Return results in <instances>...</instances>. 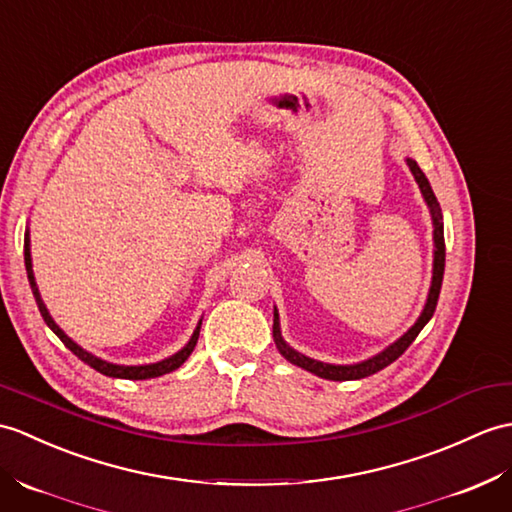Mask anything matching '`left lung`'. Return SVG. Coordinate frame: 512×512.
Returning <instances> with one entry per match:
<instances>
[{
	"instance_id": "8db88e82",
	"label": "left lung",
	"mask_w": 512,
	"mask_h": 512,
	"mask_svg": "<svg viewBox=\"0 0 512 512\" xmlns=\"http://www.w3.org/2000/svg\"><path fill=\"white\" fill-rule=\"evenodd\" d=\"M408 168L414 176V181H417L421 194H423V200L427 209H430V216H432V227H434V264H432V283H430V292H427V301L423 305V312L421 316L417 318V323H414L406 334H403L401 338H397L392 344H388V347L384 351H379L377 355H373V358L368 360H362V362H355V364H329V362H320V360H314V358H307V355L299 353L296 349H292L288 342L283 340L281 336V325H279V312L275 307V320H272V338H275V344L279 353L283 355L285 360H288L290 364L294 366H301L305 368V371H310L318 377L323 379H331V382H349V379H362V377H368L373 375L377 371H382V368H386L388 364L395 362L399 355L406 351L410 344L414 342V338H417L421 334V329L430 323V318L434 316V310H436V303H438V294H441V285H443V272H445V235H443V211H441V205H438V200L432 192V185L430 181H427V176L423 174V170L417 165V161L414 159H406Z\"/></svg>"
}]
</instances>
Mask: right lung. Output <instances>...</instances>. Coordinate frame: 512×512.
<instances>
[{"mask_svg": "<svg viewBox=\"0 0 512 512\" xmlns=\"http://www.w3.org/2000/svg\"><path fill=\"white\" fill-rule=\"evenodd\" d=\"M23 259H26V270H28V281H30V288H32V294L34 299H37V305H39V312L45 320V325L50 327L54 334L61 338V342L65 344V347L76 355V358H80L85 364H89L91 368H95V371L106 375V377H120V379H150V377H161L165 373H172L176 371L178 366H181L189 355H192L196 342H198V336H200V325H202V318L198 320V325L194 329L192 338H189V342L185 344V347L181 351H176L174 355H170V358H165L161 362H154V364H139V366H124V364H113V362H106L102 358H98V355L89 353L87 349H82L80 344H76L74 340H71L65 331L56 325V320L50 316V312H47V307L41 299V292L37 288V281H34V270H32V255H30V231L26 229V237H23Z\"/></svg>", "mask_w": 512, "mask_h": 512, "instance_id": "right-lung-1", "label": "right lung"}]
</instances>
